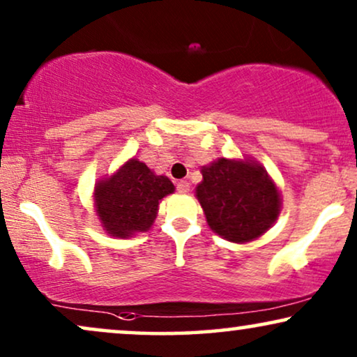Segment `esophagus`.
Wrapping results in <instances>:
<instances>
[{
    "label": "esophagus",
    "mask_w": 357,
    "mask_h": 357,
    "mask_svg": "<svg viewBox=\"0 0 357 357\" xmlns=\"http://www.w3.org/2000/svg\"><path fill=\"white\" fill-rule=\"evenodd\" d=\"M176 189H178V192L186 194V192H189V183L188 181H178V183H176Z\"/></svg>",
    "instance_id": "esophagus-1"
}]
</instances>
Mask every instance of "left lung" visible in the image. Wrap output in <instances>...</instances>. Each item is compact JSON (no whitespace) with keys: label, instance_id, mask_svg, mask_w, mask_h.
<instances>
[{"label":"left lung","instance_id":"8db88e82","mask_svg":"<svg viewBox=\"0 0 357 357\" xmlns=\"http://www.w3.org/2000/svg\"><path fill=\"white\" fill-rule=\"evenodd\" d=\"M196 196L212 231L231 242L260 237L280 212V194L272 179L249 161L220 158L204 166Z\"/></svg>","mask_w":357,"mask_h":357}]
</instances>
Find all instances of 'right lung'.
<instances>
[{
	"label": "right lung",
	"instance_id": "right-lung-1",
	"mask_svg": "<svg viewBox=\"0 0 357 357\" xmlns=\"http://www.w3.org/2000/svg\"><path fill=\"white\" fill-rule=\"evenodd\" d=\"M173 191V183L166 176H156L145 163L130 160L96 186L98 218L114 237L145 232L156 218L160 201Z\"/></svg>",
	"mask_w": 357,
	"mask_h": 357
}]
</instances>
